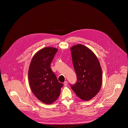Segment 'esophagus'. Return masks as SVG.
<instances>
[{"instance_id":"34e87169","label":"esophagus","mask_w":128,"mask_h":128,"mask_svg":"<svg viewBox=\"0 0 128 128\" xmlns=\"http://www.w3.org/2000/svg\"><path fill=\"white\" fill-rule=\"evenodd\" d=\"M67 84H68L67 82V81H65L64 82V86H66L67 85Z\"/></svg>"}]
</instances>
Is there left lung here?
Returning a JSON list of instances; mask_svg holds the SVG:
<instances>
[{
	"instance_id": "left-lung-1",
	"label": "left lung",
	"mask_w": 128,
	"mask_h": 128,
	"mask_svg": "<svg viewBox=\"0 0 128 128\" xmlns=\"http://www.w3.org/2000/svg\"><path fill=\"white\" fill-rule=\"evenodd\" d=\"M77 82L70 85L76 96L84 101L94 98L102 84V72L100 62L94 52L80 44L70 48Z\"/></svg>"
}]
</instances>
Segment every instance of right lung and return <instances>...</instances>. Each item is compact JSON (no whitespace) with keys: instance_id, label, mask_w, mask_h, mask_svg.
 <instances>
[{"instance_id":"right-lung-1","label":"right lung","mask_w":128,"mask_h":128,"mask_svg":"<svg viewBox=\"0 0 128 128\" xmlns=\"http://www.w3.org/2000/svg\"><path fill=\"white\" fill-rule=\"evenodd\" d=\"M58 51L47 46L33 56L28 70V81L32 92L40 101L50 104L58 98L63 84L59 82L50 68V64Z\"/></svg>"}]
</instances>
